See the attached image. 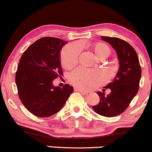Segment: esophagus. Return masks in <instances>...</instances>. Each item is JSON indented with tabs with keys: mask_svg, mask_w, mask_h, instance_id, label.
<instances>
[{
	"mask_svg": "<svg viewBox=\"0 0 152 152\" xmlns=\"http://www.w3.org/2000/svg\"><path fill=\"white\" fill-rule=\"evenodd\" d=\"M75 90L77 91H79V92L82 94H85V95H87L88 94H89V92H88V91H84V90H82V89H78V88H75Z\"/></svg>",
	"mask_w": 152,
	"mask_h": 152,
	"instance_id": "obj_1",
	"label": "esophagus"
}]
</instances>
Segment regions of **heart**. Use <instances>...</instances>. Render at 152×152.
<instances>
[{
    "label": "heart",
    "instance_id": "obj_1",
    "mask_svg": "<svg viewBox=\"0 0 152 152\" xmlns=\"http://www.w3.org/2000/svg\"><path fill=\"white\" fill-rule=\"evenodd\" d=\"M99 59H104L111 53V49L106 43L94 42L88 45ZM81 48L77 44H67L61 53V64L65 68H71L77 65L80 55ZM69 81L75 87L84 90H90L103 85L106 82V76L101 71L85 68L76 69L70 73Z\"/></svg>",
    "mask_w": 152,
    "mask_h": 152
}]
</instances>
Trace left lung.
<instances>
[{
  "instance_id": "obj_1",
  "label": "left lung",
  "mask_w": 152,
  "mask_h": 152,
  "mask_svg": "<svg viewBox=\"0 0 152 152\" xmlns=\"http://www.w3.org/2000/svg\"><path fill=\"white\" fill-rule=\"evenodd\" d=\"M102 39L116 50L120 68L113 81L104 87L110 89V93L105 96L104 92H97L100 101L92 108L101 115L114 117L123 113L135 96L139 90L142 70L137 54L130 44L117 37H102Z\"/></svg>"
}]
</instances>
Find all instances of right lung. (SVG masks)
<instances>
[{
	"instance_id": "right-lung-1",
	"label": "right lung",
	"mask_w": 152,
	"mask_h": 152,
	"mask_svg": "<svg viewBox=\"0 0 152 152\" xmlns=\"http://www.w3.org/2000/svg\"><path fill=\"white\" fill-rule=\"evenodd\" d=\"M67 42L56 37L38 39L22 53L15 74L19 98L34 115L46 118L58 112L73 92L65 84L53 86V80L61 77L60 51Z\"/></svg>"
}]
</instances>
